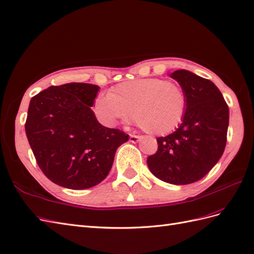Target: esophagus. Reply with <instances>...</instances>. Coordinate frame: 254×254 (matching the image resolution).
Listing matches in <instances>:
<instances>
[{"label":"esophagus","instance_id":"obj_1","mask_svg":"<svg viewBox=\"0 0 254 254\" xmlns=\"http://www.w3.org/2000/svg\"><path fill=\"white\" fill-rule=\"evenodd\" d=\"M141 139H142V136H140V135L131 134V135H130V138H129V141L131 143H138Z\"/></svg>","mask_w":254,"mask_h":254}]
</instances>
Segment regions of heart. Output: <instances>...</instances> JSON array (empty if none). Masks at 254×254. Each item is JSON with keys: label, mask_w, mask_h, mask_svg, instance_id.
<instances>
[{"label": "heart", "mask_w": 254, "mask_h": 254, "mask_svg": "<svg viewBox=\"0 0 254 254\" xmlns=\"http://www.w3.org/2000/svg\"><path fill=\"white\" fill-rule=\"evenodd\" d=\"M187 99L174 82L146 78L125 82L110 94H101L95 102L99 118L113 124L128 122L133 114L135 124L152 134H167L174 130L186 112Z\"/></svg>", "instance_id": "heart-1"}]
</instances>
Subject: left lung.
<instances>
[{"mask_svg":"<svg viewBox=\"0 0 254 254\" xmlns=\"http://www.w3.org/2000/svg\"><path fill=\"white\" fill-rule=\"evenodd\" d=\"M169 76L186 95L187 108L173 133L157 138L158 150L147 158L148 169L173 185L200 181L221 158L227 144L229 107L210 80L186 69Z\"/></svg>","mask_w":254,"mask_h":254,"instance_id":"obj_1","label":"left lung"}]
</instances>
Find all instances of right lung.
<instances>
[{"mask_svg":"<svg viewBox=\"0 0 254 254\" xmlns=\"http://www.w3.org/2000/svg\"><path fill=\"white\" fill-rule=\"evenodd\" d=\"M90 83L50 86L31 99L25 133L39 168L51 182L86 189L105 180L115 152L129 135L102 126L92 107L99 91Z\"/></svg>","mask_w":254,"mask_h":254,"instance_id":"right-lung-1","label":"right lung"}]
</instances>
